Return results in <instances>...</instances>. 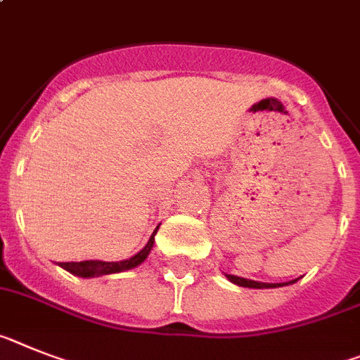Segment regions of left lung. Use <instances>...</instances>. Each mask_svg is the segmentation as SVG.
I'll return each instance as SVG.
<instances>
[{"instance_id":"1","label":"left lung","mask_w":360,"mask_h":360,"mask_svg":"<svg viewBox=\"0 0 360 360\" xmlns=\"http://www.w3.org/2000/svg\"><path fill=\"white\" fill-rule=\"evenodd\" d=\"M226 280H231L232 283H236L240 288H250V289H273V288H283V285H289V283H295L297 280H291V282H282V283H265V282H255V280H247V278L234 276V274H225Z\"/></svg>"}]
</instances>
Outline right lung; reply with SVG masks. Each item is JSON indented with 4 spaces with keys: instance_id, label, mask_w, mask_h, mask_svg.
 I'll list each match as a JSON object with an SVG mask.
<instances>
[{
    "instance_id": "1",
    "label": "right lung",
    "mask_w": 360,
    "mask_h": 360,
    "mask_svg": "<svg viewBox=\"0 0 360 360\" xmlns=\"http://www.w3.org/2000/svg\"><path fill=\"white\" fill-rule=\"evenodd\" d=\"M159 231L157 226L153 234L150 236L146 245L139 250L137 255L131 256L128 259H120V262H101V259H86V262H63L58 264L60 267L65 269L68 273L75 274V276L80 278H95V276H104V274H115V273H124V271H129V269L137 267L148 258V255L152 252L153 241H155V234Z\"/></svg>"
}]
</instances>
